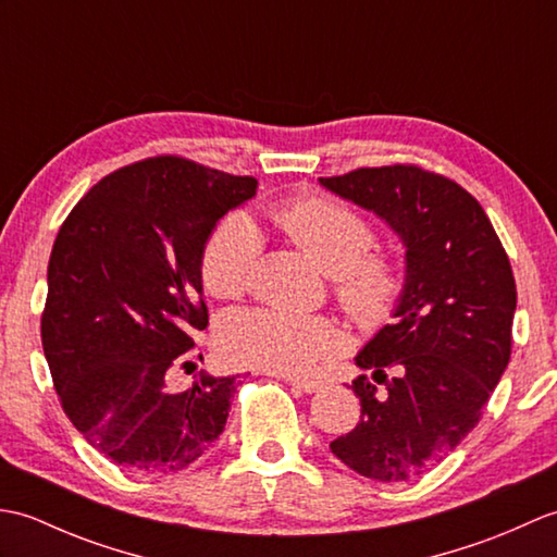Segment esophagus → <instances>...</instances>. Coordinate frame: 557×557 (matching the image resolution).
Masks as SVG:
<instances>
[{
    "label": "esophagus",
    "instance_id": "esophagus-1",
    "mask_svg": "<svg viewBox=\"0 0 557 557\" xmlns=\"http://www.w3.org/2000/svg\"><path fill=\"white\" fill-rule=\"evenodd\" d=\"M277 377H282V381H287L292 387H297V389H301V393H318V389L323 387V383L321 381H301V377H292V375H277Z\"/></svg>",
    "mask_w": 557,
    "mask_h": 557
}]
</instances>
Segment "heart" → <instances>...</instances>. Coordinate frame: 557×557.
I'll list each match as a JSON object with an SVG mask.
<instances>
[{
  "label": "heart",
  "instance_id": "1",
  "mask_svg": "<svg viewBox=\"0 0 557 557\" xmlns=\"http://www.w3.org/2000/svg\"><path fill=\"white\" fill-rule=\"evenodd\" d=\"M277 230L335 282V297L359 327L377 333L395 321L407 294V272L375 253L377 232L359 210L325 196H297L272 210ZM263 234L246 212H227L200 251V280L220 299L251 287L263 256ZM222 357L248 369L306 375L345 349L342 330L323 315L277 309L227 313L218 325Z\"/></svg>",
  "mask_w": 557,
  "mask_h": 557
}]
</instances>
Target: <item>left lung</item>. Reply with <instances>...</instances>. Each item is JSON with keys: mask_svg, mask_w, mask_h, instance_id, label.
Instances as JSON below:
<instances>
[{"mask_svg": "<svg viewBox=\"0 0 557 557\" xmlns=\"http://www.w3.org/2000/svg\"><path fill=\"white\" fill-rule=\"evenodd\" d=\"M321 184L385 220L407 248L397 321L357 354L361 421L330 449L373 481H409L474 429L512 354L517 287L479 200L417 164L361 168ZM394 377L387 379L386 373Z\"/></svg>", "mask_w": 557, "mask_h": 557, "instance_id": "obj_1", "label": "left lung"}]
</instances>
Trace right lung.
<instances>
[{"instance_id":"add662e5","label":"right lung","mask_w":557,"mask_h":557,"mask_svg":"<svg viewBox=\"0 0 557 557\" xmlns=\"http://www.w3.org/2000/svg\"><path fill=\"white\" fill-rule=\"evenodd\" d=\"M253 176L158 156L126 164L69 212L47 265L45 359L69 421L114 465L170 474L227 423L236 375L186 389L194 333L206 330L200 251L220 218L256 196Z\"/></svg>"}]
</instances>
